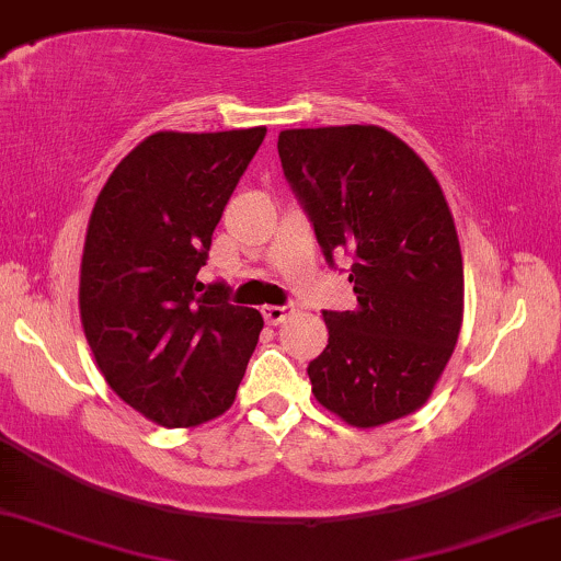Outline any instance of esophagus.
I'll use <instances>...</instances> for the list:
<instances>
[{
	"label": "esophagus",
	"mask_w": 561,
	"mask_h": 561,
	"mask_svg": "<svg viewBox=\"0 0 561 561\" xmlns=\"http://www.w3.org/2000/svg\"><path fill=\"white\" fill-rule=\"evenodd\" d=\"M293 311L295 306H263V319H266L268 324H282Z\"/></svg>",
	"instance_id": "esophagus-1"
}]
</instances>
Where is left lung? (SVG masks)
Here are the masks:
<instances>
[{"label": "left lung", "instance_id": "obj_1", "mask_svg": "<svg viewBox=\"0 0 561 561\" xmlns=\"http://www.w3.org/2000/svg\"><path fill=\"white\" fill-rule=\"evenodd\" d=\"M282 169L324 259H351L353 311H324L308 364L317 401L353 427L414 414L433 396L465 319V263L440 184L382 126L287 128Z\"/></svg>", "mask_w": 561, "mask_h": 561}]
</instances>
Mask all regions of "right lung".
Here are the masks:
<instances>
[{"instance_id": "add662e5", "label": "right lung", "mask_w": 561, "mask_h": 561, "mask_svg": "<svg viewBox=\"0 0 561 561\" xmlns=\"http://www.w3.org/2000/svg\"><path fill=\"white\" fill-rule=\"evenodd\" d=\"M266 126L158 131L115 165L83 242L79 308L115 396L163 427H197L234 403L263 317L203 285L224 205Z\"/></svg>"}]
</instances>
